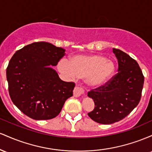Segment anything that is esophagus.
<instances>
[{
	"mask_svg": "<svg viewBox=\"0 0 152 152\" xmlns=\"http://www.w3.org/2000/svg\"><path fill=\"white\" fill-rule=\"evenodd\" d=\"M84 94V90L81 87L76 86L74 89V96L75 97L81 96L82 94Z\"/></svg>",
	"mask_w": 152,
	"mask_h": 152,
	"instance_id": "esophagus-1",
	"label": "esophagus"
}]
</instances>
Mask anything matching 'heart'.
Listing matches in <instances>:
<instances>
[{"label":"heart","instance_id":"heart-1","mask_svg":"<svg viewBox=\"0 0 152 152\" xmlns=\"http://www.w3.org/2000/svg\"><path fill=\"white\" fill-rule=\"evenodd\" d=\"M58 69L67 77L87 78V83L94 88L107 84L116 72L114 62L100 54L76 56L69 62L64 59L58 63Z\"/></svg>","mask_w":152,"mask_h":152}]
</instances>
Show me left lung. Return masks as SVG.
Instances as JSON below:
<instances>
[{"label": "left lung", "mask_w": 152, "mask_h": 152, "mask_svg": "<svg viewBox=\"0 0 152 152\" xmlns=\"http://www.w3.org/2000/svg\"><path fill=\"white\" fill-rule=\"evenodd\" d=\"M118 73L105 86L88 93L95 107L88 114L97 123L111 124L123 119L139 104L144 77L138 63L122 50L113 48Z\"/></svg>", "instance_id": "1"}]
</instances>
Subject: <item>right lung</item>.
<instances>
[{
    "instance_id": "right-lung-1",
    "label": "right lung",
    "mask_w": 152,
    "mask_h": 152,
    "mask_svg": "<svg viewBox=\"0 0 152 152\" xmlns=\"http://www.w3.org/2000/svg\"><path fill=\"white\" fill-rule=\"evenodd\" d=\"M65 49L47 42H35L17 50L6 69L8 91L18 109L33 119L55 118L73 96L74 82L59 78L52 68Z\"/></svg>"
}]
</instances>
